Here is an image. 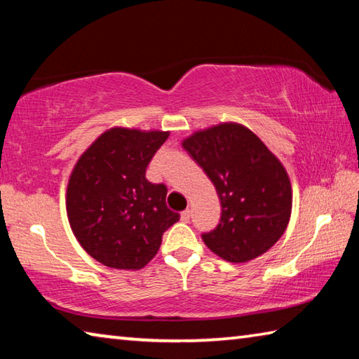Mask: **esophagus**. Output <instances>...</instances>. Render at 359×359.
Segmentation results:
<instances>
[{"mask_svg":"<svg viewBox=\"0 0 359 359\" xmlns=\"http://www.w3.org/2000/svg\"><path fill=\"white\" fill-rule=\"evenodd\" d=\"M180 218H182V222H190V218H191V210L190 209H185L184 212H182L180 214Z\"/></svg>","mask_w":359,"mask_h":359,"instance_id":"esophagus-1","label":"esophagus"}]
</instances>
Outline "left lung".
Masks as SVG:
<instances>
[{
    "label": "left lung",
    "mask_w": 359,
    "mask_h": 359,
    "mask_svg": "<svg viewBox=\"0 0 359 359\" xmlns=\"http://www.w3.org/2000/svg\"><path fill=\"white\" fill-rule=\"evenodd\" d=\"M215 185L222 218L204 244L229 263H247L282 238L291 215V184L277 156L244 125L220 123L182 142Z\"/></svg>",
    "instance_id": "1"
}]
</instances>
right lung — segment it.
<instances>
[{
	"label": "right lung",
	"mask_w": 359,
	"mask_h": 359,
	"mask_svg": "<svg viewBox=\"0 0 359 359\" xmlns=\"http://www.w3.org/2000/svg\"><path fill=\"white\" fill-rule=\"evenodd\" d=\"M168 131L111 128L72 169L66 212L82 248L114 269H141L155 257L163 233L180 215L166 205L168 188L145 169Z\"/></svg>",
	"instance_id": "obj_1"
}]
</instances>
